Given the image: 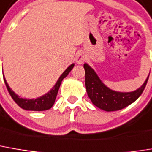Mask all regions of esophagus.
Instances as JSON below:
<instances>
[{"label": "esophagus", "instance_id": "1", "mask_svg": "<svg viewBox=\"0 0 152 152\" xmlns=\"http://www.w3.org/2000/svg\"><path fill=\"white\" fill-rule=\"evenodd\" d=\"M85 55L83 52H78L76 55V62L77 64H83L85 61Z\"/></svg>", "mask_w": 152, "mask_h": 152}]
</instances>
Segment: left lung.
<instances>
[{
  "label": "left lung",
  "instance_id": "1",
  "mask_svg": "<svg viewBox=\"0 0 152 152\" xmlns=\"http://www.w3.org/2000/svg\"><path fill=\"white\" fill-rule=\"evenodd\" d=\"M88 96L95 106L104 111H116L134 103L143 93L149 76L140 88L131 92H120L107 87L88 63L83 64Z\"/></svg>",
  "mask_w": 152,
  "mask_h": 152
}]
</instances>
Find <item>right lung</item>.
<instances>
[{"label": "right lung", "instance_id": "1", "mask_svg": "<svg viewBox=\"0 0 152 152\" xmlns=\"http://www.w3.org/2000/svg\"><path fill=\"white\" fill-rule=\"evenodd\" d=\"M75 63H72L71 65H69L60 76L59 79L57 80V82L56 83V84L54 85V87L47 92L46 94L42 95V96H39L37 98H32V99H28V98H22L21 96H19L17 94H15V92H14L12 89H10V87L8 86L7 81L4 78V82L6 84L7 90L11 96V97L13 98V100L18 104V106H20L21 109L26 110H34V111H42V110H49L56 101L58 90L60 88V85L62 83V81L69 75V73L72 70V69L74 68Z\"/></svg>", "mask_w": 152, "mask_h": 152}]
</instances>
